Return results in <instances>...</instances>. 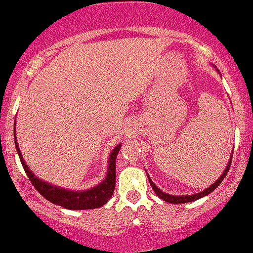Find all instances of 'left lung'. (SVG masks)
Segmentation results:
<instances>
[{
  "instance_id": "1",
  "label": "left lung",
  "mask_w": 253,
  "mask_h": 253,
  "mask_svg": "<svg viewBox=\"0 0 253 253\" xmlns=\"http://www.w3.org/2000/svg\"><path fill=\"white\" fill-rule=\"evenodd\" d=\"M216 68V66H214ZM217 70V69H216ZM217 73H219V70H217ZM233 154V152H232ZM232 154H231V158H229V162L228 164L226 166V169L223 170V173L221 174V177L218 178V179L216 180V182L213 183V184H211L210 187H207V188L205 189V191L199 192V193H194V194H189V196H174V194H169V193H166V192L162 191L161 188H158L157 185L154 184V182H153L152 179H150L149 174L147 173L148 175V179H149V183L150 185H152L153 191L157 193V196L159 197V198H162L163 201H166V202L168 203H173V205H178V203H188V202H193V201H197V199L202 198V197L205 196H208V194L211 193V192H213L214 189L217 188L219 185V183L222 182V180L224 179V177H226V174L228 173V169H229V166H231V162H232Z\"/></svg>"
}]
</instances>
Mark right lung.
I'll return each mask as SVG.
<instances>
[{"instance_id":"1","label":"right lung","mask_w":253,"mask_h":253,"mask_svg":"<svg viewBox=\"0 0 253 253\" xmlns=\"http://www.w3.org/2000/svg\"><path fill=\"white\" fill-rule=\"evenodd\" d=\"M13 135H15V145L17 154L20 157V161L22 167H24L25 172L27 177L30 178L31 183L34 184L35 188L39 191V193L42 197H45L47 201H50L54 205L61 206L66 210H94L99 208L108 202L110 197L113 196V192L115 189V161H117V155L122 148V143L115 145V148L111 150L110 155L108 159V169H106V175L98 185H95L92 188L85 189V191H73V189H66L59 187V185L51 184V183L45 182L40 179L39 177L32 173L31 169L25 162L24 157L21 154L20 147L16 140V120H15V129H13Z\"/></svg>"}]
</instances>
